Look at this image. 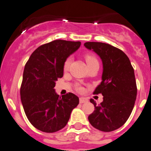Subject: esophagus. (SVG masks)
Instances as JSON below:
<instances>
[{
    "label": "esophagus",
    "instance_id": "34e87169",
    "mask_svg": "<svg viewBox=\"0 0 151 151\" xmlns=\"http://www.w3.org/2000/svg\"><path fill=\"white\" fill-rule=\"evenodd\" d=\"M88 102V99H86V98L85 97H80V103L83 104V103H85V102Z\"/></svg>",
    "mask_w": 151,
    "mask_h": 151
}]
</instances>
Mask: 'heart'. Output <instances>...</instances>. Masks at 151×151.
Listing matches in <instances>:
<instances>
[{
	"label": "heart",
	"mask_w": 151,
	"mask_h": 151,
	"mask_svg": "<svg viewBox=\"0 0 151 151\" xmlns=\"http://www.w3.org/2000/svg\"><path fill=\"white\" fill-rule=\"evenodd\" d=\"M85 59H86V63H87L88 65H91V64L93 63H94V62H97V60H96V58L92 55H86V56H85ZM71 58H67L66 60H65V63H64V65H63L64 70L68 69V68H69V66H70V64H71ZM79 89H80V88H79Z\"/></svg>",
	"instance_id": "obj_1"
}]
</instances>
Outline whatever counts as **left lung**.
I'll use <instances>...</instances> for the list:
<instances>
[{"mask_svg": "<svg viewBox=\"0 0 151 151\" xmlns=\"http://www.w3.org/2000/svg\"><path fill=\"white\" fill-rule=\"evenodd\" d=\"M86 49L94 52L102 62V82L93 93H102L103 101L88 116L91 125L104 132L118 129L129 118L135 104L137 88L131 61L120 49L99 42H86Z\"/></svg>", "mask_w": 151, "mask_h": 151, "instance_id": "obj_1", "label": "left lung"}]
</instances>
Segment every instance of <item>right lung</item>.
Here are the masks:
<instances>
[{"instance_id":"right-lung-1","label":"right lung","mask_w":151,"mask_h":151,"mask_svg":"<svg viewBox=\"0 0 151 151\" xmlns=\"http://www.w3.org/2000/svg\"><path fill=\"white\" fill-rule=\"evenodd\" d=\"M80 41L56 40L39 46L25 65L20 99L32 125L43 132L54 133L66 125L79 104L72 93L60 96L55 82L63 76L64 63L80 48Z\"/></svg>"}]
</instances>
